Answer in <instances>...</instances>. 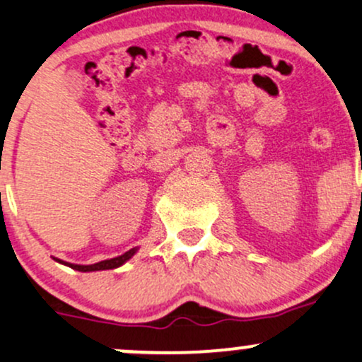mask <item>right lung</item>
Instances as JSON below:
<instances>
[{"label": "right lung", "instance_id": "1", "mask_svg": "<svg viewBox=\"0 0 362 362\" xmlns=\"http://www.w3.org/2000/svg\"><path fill=\"white\" fill-rule=\"evenodd\" d=\"M138 252V248H131V250H127L126 253H122V255L119 257H114V259H109V260H102V262H97V264H91V265H80V264H69V262H64L61 259H56V257H52L54 260L59 262L62 265H68V267L74 269V271H80V272H95V271H109V269H117L120 265H124L126 262L131 259L134 253Z\"/></svg>", "mask_w": 362, "mask_h": 362}]
</instances>
